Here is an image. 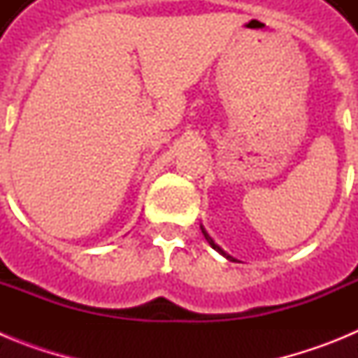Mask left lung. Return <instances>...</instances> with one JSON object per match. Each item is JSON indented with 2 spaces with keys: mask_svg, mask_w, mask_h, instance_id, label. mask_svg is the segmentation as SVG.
<instances>
[{
  "mask_svg": "<svg viewBox=\"0 0 358 358\" xmlns=\"http://www.w3.org/2000/svg\"><path fill=\"white\" fill-rule=\"evenodd\" d=\"M201 231H202V235H204V238L208 240V243H210V245H211V248L215 249V251H218V252H220V255H222L224 258H227V260H231V262H236L235 258H233V256H231V255H227V252L224 251V249L220 248V245H218V243L215 242L213 238H211V236H210V233H208V231H206V227L202 226V224H201Z\"/></svg>",
  "mask_w": 358,
  "mask_h": 358,
  "instance_id": "left-lung-1",
  "label": "left lung"
}]
</instances>
